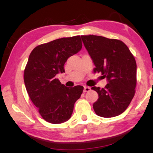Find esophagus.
<instances>
[{
	"mask_svg": "<svg viewBox=\"0 0 153 153\" xmlns=\"http://www.w3.org/2000/svg\"><path fill=\"white\" fill-rule=\"evenodd\" d=\"M90 91H91V88L90 87L84 86V88H83V92H84V93H85V92H88Z\"/></svg>",
	"mask_w": 153,
	"mask_h": 153,
	"instance_id": "1",
	"label": "esophagus"
}]
</instances>
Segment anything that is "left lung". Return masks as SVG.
I'll return each mask as SVG.
<instances>
[{
    "mask_svg": "<svg viewBox=\"0 0 153 153\" xmlns=\"http://www.w3.org/2000/svg\"><path fill=\"white\" fill-rule=\"evenodd\" d=\"M83 43L95 68L108 83L104 88L92 87L98 94L93 104L97 116L112 118L125 111L135 93L137 63L128 47L122 41L97 35H82Z\"/></svg>",
    "mask_w": 153,
    "mask_h": 153,
    "instance_id": "obj_1",
    "label": "left lung"
}]
</instances>
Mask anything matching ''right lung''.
I'll return each mask as SVG.
<instances>
[{
    "label": "right lung",
    "instance_id": "add662e5",
    "mask_svg": "<svg viewBox=\"0 0 153 153\" xmlns=\"http://www.w3.org/2000/svg\"><path fill=\"white\" fill-rule=\"evenodd\" d=\"M82 48L79 35L62 37L37 46L29 56L24 83L31 101L46 121L60 124L71 118L74 103L83 87L62 84L56 75L65 72L64 65Z\"/></svg>",
    "mask_w": 153,
    "mask_h": 153
}]
</instances>
